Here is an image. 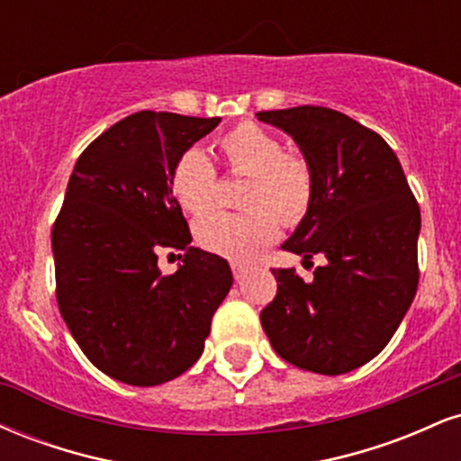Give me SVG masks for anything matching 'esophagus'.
<instances>
[{
	"label": "esophagus",
	"mask_w": 461,
	"mask_h": 461,
	"mask_svg": "<svg viewBox=\"0 0 461 461\" xmlns=\"http://www.w3.org/2000/svg\"><path fill=\"white\" fill-rule=\"evenodd\" d=\"M231 273H234L236 279H242L249 273V267H245V264L240 262H231Z\"/></svg>",
	"instance_id": "esophagus-1"
}]
</instances>
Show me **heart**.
<instances>
[{
    "instance_id": "1",
    "label": "heart",
    "mask_w": 461,
    "mask_h": 461,
    "mask_svg": "<svg viewBox=\"0 0 461 461\" xmlns=\"http://www.w3.org/2000/svg\"><path fill=\"white\" fill-rule=\"evenodd\" d=\"M230 173H247L242 190L245 212L216 210L194 223V240L205 251L236 262L253 260L285 227L299 225L314 201V173L299 153L284 151V142L258 123H238L219 139ZM219 176L199 149H188L171 168V193L182 210L201 214L214 203Z\"/></svg>"
}]
</instances>
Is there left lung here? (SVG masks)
I'll list each match as a JSON object with an SVG mask.
<instances>
[{
    "mask_svg": "<svg viewBox=\"0 0 461 461\" xmlns=\"http://www.w3.org/2000/svg\"><path fill=\"white\" fill-rule=\"evenodd\" d=\"M256 116L293 136L314 173L310 212L284 249L325 258L312 282L273 268L262 330L293 366L348 373L382 353L414 301L420 208L388 142L351 116L322 105Z\"/></svg>",
    "mask_w": 461,
    "mask_h": 461,
    "instance_id": "left-lung-1",
    "label": "left lung"
}]
</instances>
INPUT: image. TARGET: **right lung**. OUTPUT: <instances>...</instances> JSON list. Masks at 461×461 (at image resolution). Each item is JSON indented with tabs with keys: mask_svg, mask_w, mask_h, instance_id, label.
<instances>
[{
	"mask_svg": "<svg viewBox=\"0 0 461 461\" xmlns=\"http://www.w3.org/2000/svg\"><path fill=\"white\" fill-rule=\"evenodd\" d=\"M219 123L134 113L97 136L68 177L51 230L58 308L84 356L116 382L186 373L234 282L227 260L190 247L171 193L173 164ZM162 248L185 251L173 276L157 268Z\"/></svg>",
	"mask_w": 461,
	"mask_h": 461,
	"instance_id": "right-lung-1",
	"label": "right lung"
}]
</instances>
